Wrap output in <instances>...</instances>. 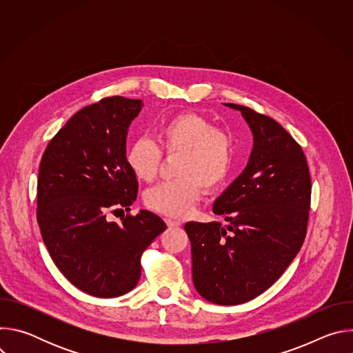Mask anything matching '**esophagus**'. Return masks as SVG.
Segmentation results:
<instances>
[{
	"mask_svg": "<svg viewBox=\"0 0 353 353\" xmlns=\"http://www.w3.org/2000/svg\"><path fill=\"white\" fill-rule=\"evenodd\" d=\"M166 223H168V226L169 228H177V226H180V222L179 221H174V219H166Z\"/></svg>",
	"mask_w": 353,
	"mask_h": 353,
	"instance_id": "esophagus-1",
	"label": "esophagus"
}]
</instances>
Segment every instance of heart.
I'll return each instance as SVG.
<instances>
[{
  "instance_id": "1",
  "label": "heart",
  "mask_w": 353,
  "mask_h": 353,
  "mask_svg": "<svg viewBox=\"0 0 353 353\" xmlns=\"http://www.w3.org/2000/svg\"><path fill=\"white\" fill-rule=\"evenodd\" d=\"M156 145L138 138L127 150V165L139 180L152 181L162 163L163 154L180 155L176 163V180L161 183L145 194L146 205L159 214L181 218L191 212L196 201L207 191L221 187L232 173L237 148L232 134L214 128L207 119L184 113L161 124L155 132Z\"/></svg>"
}]
</instances>
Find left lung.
<instances>
[{
  "label": "left lung",
  "mask_w": 353,
  "mask_h": 353,
  "mask_svg": "<svg viewBox=\"0 0 353 353\" xmlns=\"http://www.w3.org/2000/svg\"><path fill=\"white\" fill-rule=\"evenodd\" d=\"M239 110L253 132V150L241 174L216 198L221 222H187L192 282L211 303L241 305L265 292L305 241L312 180L300 145L274 119Z\"/></svg>",
  "instance_id": "left-lung-1"
}]
</instances>
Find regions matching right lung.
I'll return each mask as SVG.
<instances>
[{"mask_svg":"<svg viewBox=\"0 0 353 353\" xmlns=\"http://www.w3.org/2000/svg\"><path fill=\"white\" fill-rule=\"evenodd\" d=\"M143 103L113 96L77 112L48 142L39 168L37 223L61 274L82 292L117 297L141 276V256L165 229L158 215L109 221L130 210L138 181L127 165L131 121Z\"/></svg>","mask_w":353,"mask_h":353,"instance_id":"right-lung-1","label":"right lung"}]
</instances>
